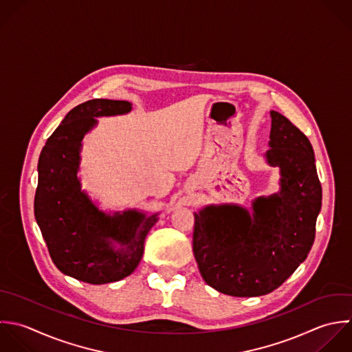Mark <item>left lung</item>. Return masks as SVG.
I'll return each instance as SVG.
<instances>
[{
	"label": "left lung",
	"instance_id": "8db88e82",
	"mask_svg": "<svg viewBox=\"0 0 352 352\" xmlns=\"http://www.w3.org/2000/svg\"><path fill=\"white\" fill-rule=\"evenodd\" d=\"M269 166L280 168V190L241 206H206L195 212L193 254L203 280L221 294L262 296L277 289L313 247L322 204L309 138L270 111Z\"/></svg>",
	"mask_w": 352,
	"mask_h": 352
}]
</instances>
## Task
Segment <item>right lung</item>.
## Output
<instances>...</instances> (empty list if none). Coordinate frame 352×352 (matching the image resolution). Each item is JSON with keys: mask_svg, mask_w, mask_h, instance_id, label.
Instances as JSON below:
<instances>
[{"mask_svg": "<svg viewBox=\"0 0 352 352\" xmlns=\"http://www.w3.org/2000/svg\"><path fill=\"white\" fill-rule=\"evenodd\" d=\"M131 102L96 98L71 109L47 138L38 160L34 215L56 267L101 285L130 276L141 262L148 232L159 219L138 210L98 208L78 175L83 137L101 116L129 113Z\"/></svg>", "mask_w": 352, "mask_h": 352, "instance_id": "right-lung-1", "label": "right lung"}]
</instances>
